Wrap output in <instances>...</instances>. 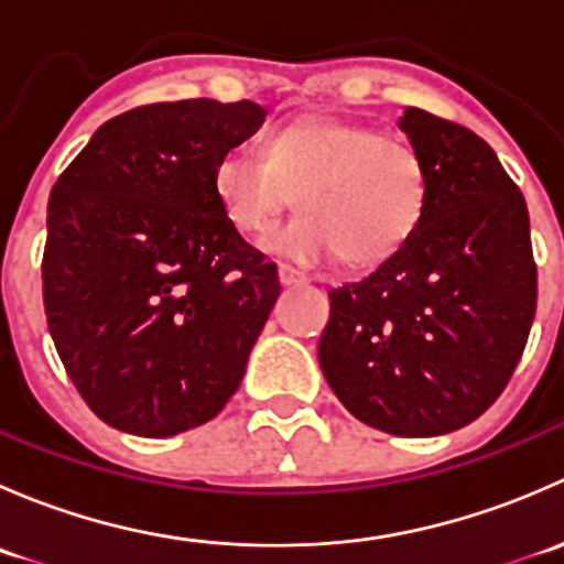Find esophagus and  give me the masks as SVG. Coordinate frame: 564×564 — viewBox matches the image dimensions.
<instances>
[{"instance_id": "34e87169", "label": "esophagus", "mask_w": 564, "mask_h": 564, "mask_svg": "<svg viewBox=\"0 0 564 564\" xmlns=\"http://www.w3.org/2000/svg\"><path fill=\"white\" fill-rule=\"evenodd\" d=\"M278 278H281L283 286H297V283L308 281V275H305V272L294 270V267H289V264L278 267Z\"/></svg>"}]
</instances>
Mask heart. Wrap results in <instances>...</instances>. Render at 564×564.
I'll list each match as a JSON object with an SVG mask.
<instances>
[{
  "label": "heart",
  "mask_w": 564,
  "mask_h": 564,
  "mask_svg": "<svg viewBox=\"0 0 564 564\" xmlns=\"http://www.w3.org/2000/svg\"><path fill=\"white\" fill-rule=\"evenodd\" d=\"M425 163L409 139L362 122L300 119L270 135L264 158L229 150L213 166V193L242 235H261L292 204L303 213L264 248L318 264L390 259L414 235L425 207Z\"/></svg>",
  "instance_id": "b5f03b06"
}]
</instances>
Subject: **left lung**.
Returning <instances> with one entry per match:
<instances>
[{
    "label": "left lung",
    "instance_id": "8db88e82",
    "mask_svg": "<svg viewBox=\"0 0 564 564\" xmlns=\"http://www.w3.org/2000/svg\"><path fill=\"white\" fill-rule=\"evenodd\" d=\"M425 163L414 235L371 275L329 292L318 366L371 429L440 436L508 388L538 308V264L519 185L464 124L406 108Z\"/></svg>",
    "mask_w": 564,
    "mask_h": 564
}]
</instances>
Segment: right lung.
Segmentation results:
<instances>
[{
    "instance_id": "1",
    "label": "right lung",
    "mask_w": 564,
    "mask_h": 564,
    "mask_svg": "<svg viewBox=\"0 0 564 564\" xmlns=\"http://www.w3.org/2000/svg\"><path fill=\"white\" fill-rule=\"evenodd\" d=\"M209 98L130 108L95 130L48 196L43 305L67 377L124 434H182L242 382L281 294L242 240L213 166L264 122Z\"/></svg>"
}]
</instances>
